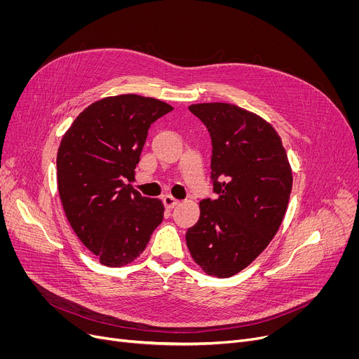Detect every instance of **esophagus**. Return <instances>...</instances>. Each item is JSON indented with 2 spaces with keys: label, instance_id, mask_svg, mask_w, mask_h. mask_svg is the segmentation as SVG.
Listing matches in <instances>:
<instances>
[{
  "label": "esophagus",
  "instance_id": "34e87169",
  "mask_svg": "<svg viewBox=\"0 0 359 359\" xmlns=\"http://www.w3.org/2000/svg\"><path fill=\"white\" fill-rule=\"evenodd\" d=\"M163 203H164L165 208L172 210V208H175V206H177V205H179V199L173 198L172 195H165V196L163 198Z\"/></svg>",
  "mask_w": 359,
  "mask_h": 359
}]
</instances>
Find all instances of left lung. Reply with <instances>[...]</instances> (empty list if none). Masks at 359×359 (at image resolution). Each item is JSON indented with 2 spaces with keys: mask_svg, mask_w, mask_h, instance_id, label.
Wrapping results in <instances>:
<instances>
[{
  "mask_svg": "<svg viewBox=\"0 0 359 359\" xmlns=\"http://www.w3.org/2000/svg\"><path fill=\"white\" fill-rule=\"evenodd\" d=\"M189 110L212 140L211 177L217 199L199 203L186 233L187 249L210 276L230 278L263 252L279 230L292 189V170L275 128L230 103H198Z\"/></svg>",
  "mask_w": 359,
  "mask_h": 359,
  "instance_id": "left-lung-1",
  "label": "left lung"
}]
</instances>
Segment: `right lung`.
I'll list each match as a JSON object with an SVG mask.
<instances>
[{"label":"right lung","mask_w":359,"mask_h":359,"mask_svg":"<svg viewBox=\"0 0 359 359\" xmlns=\"http://www.w3.org/2000/svg\"><path fill=\"white\" fill-rule=\"evenodd\" d=\"M170 110L138 94L110 96L86 107L62 137L56 156L62 208L104 266L134 262L163 221V202L141 196L126 180L135 177L149 125Z\"/></svg>","instance_id":"obj_1"}]
</instances>
